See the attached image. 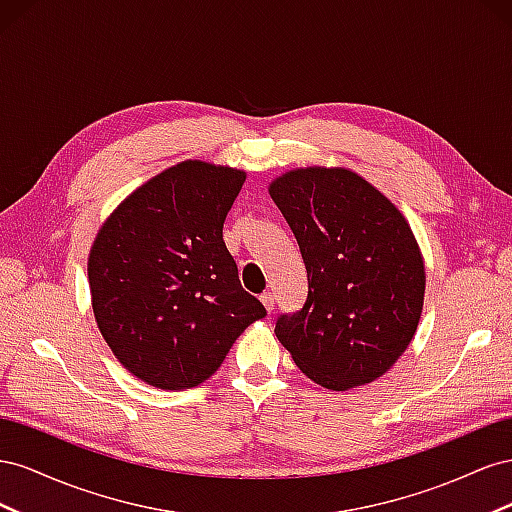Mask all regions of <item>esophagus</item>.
Here are the masks:
<instances>
[{
    "label": "esophagus",
    "instance_id": "obj_1",
    "mask_svg": "<svg viewBox=\"0 0 512 512\" xmlns=\"http://www.w3.org/2000/svg\"><path fill=\"white\" fill-rule=\"evenodd\" d=\"M259 300H261V304L266 306L268 313L274 309V294H272V291H264V294L259 296Z\"/></svg>",
    "mask_w": 512,
    "mask_h": 512
}]
</instances>
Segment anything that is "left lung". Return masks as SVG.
Wrapping results in <instances>:
<instances>
[{
  "label": "left lung",
  "instance_id": "left-lung-1",
  "mask_svg": "<svg viewBox=\"0 0 512 512\" xmlns=\"http://www.w3.org/2000/svg\"><path fill=\"white\" fill-rule=\"evenodd\" d=\"M268 191L309 279L302 309L276 319V339L319 386L375 382L412 343L422 313L425 264L412 227L388 197L343 167L287 171Z\"/></svg>",
  "mask_w": 512,
  "mask_h": 512
}]
</instances>
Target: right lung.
<instances>
[{
    "mask_svg": "<svg viewBox=\"0 0 512 512\" xmlns=\"http://www.w3.org/2000/svg\"><path fill=\"white\" fill-rule=\"evenodd\" d=\"M246 173L184 160L130 193L87 259L92 309L111 352L141 382L199 386L266 317L223 240Z\"/></svg>",
    "mask_w": 512,
    "mask_h": 512,
    "instance_id": "add662e5",
    "label": "right lung"
}]
</instances>
